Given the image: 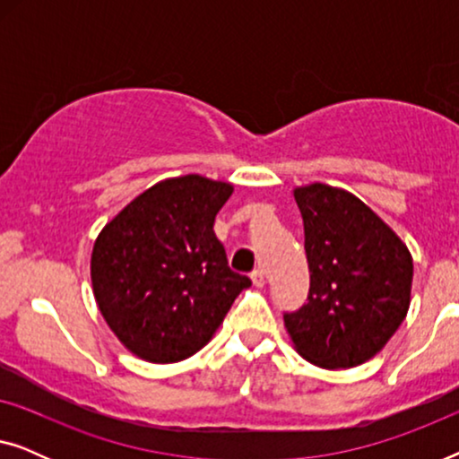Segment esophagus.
<instances>
[{"instance_id": "1", "label": "esophagus", "mask_w": 459, "mask_h": 459, "mask_svg": "<svg viewBox=\"0 0 459 459\" xmlns=\"http://www.w3.org/2000/svg\"><path fill=\"white\" fill-rule=\"evenodd\" d=\"M250 278H253L255 286H259V288L265 286V272H263V269H255V272L250 273Z\"/></svg>"}]
</instances>
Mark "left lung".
I'll use <instances>...</instances> for the list:
<instances>
[{
    "instance_id": "left-lung-1",
    "label": "left lung",
    "mask_w": 459,
    "mask_h": 459,
    "mask_svg": "<svg viewBox=\"0 0 459 459\" xmlns=\"http://www.w3.org/2000/svg\"><path fill=\"white\" fill-rule=\"evenodd\" d=\"M294 200L303 215L311 286L307 303L284 316L288 336L313 366H361L385 349L410 309V248L341 187L300 186Z\"/></svg>"
}]
</instances>
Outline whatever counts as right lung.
<instances>
[{"instance_id": "1", "label": "right lung", "mask_w": 459, "mask_h": 459, "mask_svg": "<svg viewBox=\"0 0 459 459\" xmlns=\"http://www.w3.org/2000/svg\"><path fill=\"white\" fill-rule=\"evenodd\" d=\"M234 186L203 175L162 179L100 231L91 286L100 313L131 353L175 363L211 341L250 286L228 265L212 223Z\"/></svg>"}]
</instances>
